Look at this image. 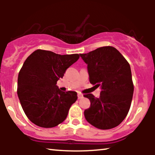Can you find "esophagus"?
<instances>
[{
  "label": "esophagus",
  "instance_id": "esophagus-1",
  "mask_svg": "<svg viewBox=\"0 0 155 155\" xmlns=\"http://www.w3.org/2000/svg\"><path fill=\"white\" fill-rule=\"evenodd\" d=\"M78 99H82V97H83V95H82V94H81L80 92H78Z\"/></svg>",
  "mask_w": 155,
  "mask_h": 155
}]
</instances>
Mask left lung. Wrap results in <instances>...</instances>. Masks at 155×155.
Returning a JSON list of instances; mask_svg holds the SVG:
<instances>
[{
	"mask_svg": "<svg viewBox=\"0 0 155 155\" xmlns=\"http://www.w3.org/2000/svg\"><path fill=\"white\" fill-rule=\"evenodd\" d=\"M80 55L87 64L90 83L101 87L99 98L92 94H84L90 101L84 117L97 128H115L126 117L132 101L134 85L130 64L110 46Z\"/></svg>",
	"mask_w": 155,
	"mask_h": 155,
	"instance_id": "1",
	"label": "left lung"
}]
</instances>
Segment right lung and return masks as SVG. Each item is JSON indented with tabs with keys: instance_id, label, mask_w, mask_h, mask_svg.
Returning a JSON list of instances; mask_svg holds the SVG:
<instances>
[{
	"instance_id": "add662e5",
	"label": "right lung",
	"mask_w": 155,
	"mask_h": 155,
	"mask_svg": "<svg viewBox=\"0 0 155 155\" xmlns=\"http://www.w3.org/2000/svg\"><path fill=\"white\" fill-rule=\"evenodd\" d=\"M80 55H60L37 49L29 55L19 72L18 95L27 118L41 128H53L66 118L77 100V92H63L56 85Z\"/></svg>"
}]
</instances>
